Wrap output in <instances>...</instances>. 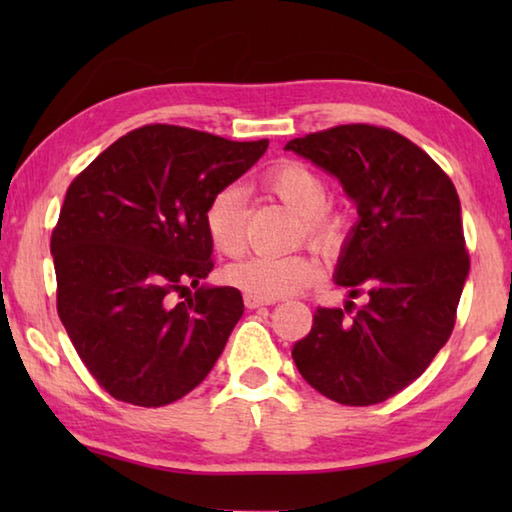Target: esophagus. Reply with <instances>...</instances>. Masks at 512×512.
Listing matches in <instances>:
<instances>
[{
	"mask_svg": "<svg viewBox=\"0 0 512 512\" xmlns=\"http://www.w3.org/2000/svg\"><path fill=\"white\" fill-rule=\"evenodd\" d=\"M244 302H246V307H248V309H257V307H264V305H273V300L253 296V293H246V296H244Z\"/></svg>",
	"mask_w": 512,
	"mask_h": 512,
	"instance_id": "esophagus-1",
	"label": "esophagus"
}]
</instances>
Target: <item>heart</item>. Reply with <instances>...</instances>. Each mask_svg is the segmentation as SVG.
Masks as SVG:
<instances>
[{
	"instance_id": "heart-1",
	"label": "heart",
	"mask_w": 512,
	"mask_h": 512,
	"mask_svg": "<svg viewBox=\"0 0 512 512\" xmlns=\"http://www.w3.org/2000/svg\"><path fill=\"white\" fill-rule=\"evenodd\" d=\"M264 183L293 210L302 212L309 239H314L320 246H334L341 239L343 219L332 207L325 205L327 180L314 167L298 160H282L266 171ZM203 221L207 237L221 255L237 257L244 253L246 198L239 187H221L207 201ZM225 275L235 287L244 289L246 293L275 300L305 291L323 275V268L314 257L302 253H259L244 259V262L232 264Z\"/></svg>"
}]
</instances>
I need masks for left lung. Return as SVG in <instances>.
Instances as JSON below:
<instances>
[{"instance_id":"8db88e82","label":"left lung","mask_w":512,"mask_h":512,"mask_svg":"<svg viewBox=\"0 0 512 512\" xmlns=\"http://www.w3.org/2000/svg\"><path fill=\"white\" fill-rule=\"evenodd\" d=\"M284 149L339 178L357 203L334 280L352 298L368 296L359 309L318 307L291 357L329 400L379 404L418 379L452 336L470 271L456 187L391 128L334 126Z\"/></svg>"}]
</instances>
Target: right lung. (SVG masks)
I'll return each instance as SVG.
<instances>
[{"label": "right lung", "mask_w": 512, "mask_h": 512, "mask_svg": "<svg viewBox=\"0 0 512 512\" xmlns=\"http://www.w3.org/2000/svg\"><path fill=\"white\" fill-rule=\"evenodd\" d=\"M266 146L149 124L69 185L51 232L56 307L85 368L115 400L171 404L219 359L244 300L235 287L198 284L214 268L203 214Z\"/></svg>", "instance_id": "right-lung-1"}]
</instances>
